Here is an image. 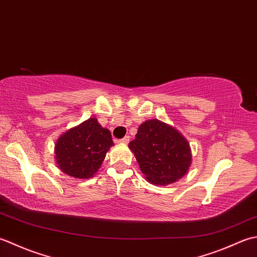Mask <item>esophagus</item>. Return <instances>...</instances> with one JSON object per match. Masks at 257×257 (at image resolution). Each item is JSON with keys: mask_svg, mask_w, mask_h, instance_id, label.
<instances>
[{"mask_svg": "<svg viewBox=\"0 0 257 257\" xmlns=\"http://www.w3.org/2000/svg\"><path fill=\"white\" fill-rule=\"evenodd\" d=\"M121 142H122V143H124V144H127V143L130 142V136H128V135L124 136V138L121 140Z\"/></svg>", "mask_w": 257, "mask_h": 257, "instance_id": "obj_1", "label": "esophagus"}]
</instances>
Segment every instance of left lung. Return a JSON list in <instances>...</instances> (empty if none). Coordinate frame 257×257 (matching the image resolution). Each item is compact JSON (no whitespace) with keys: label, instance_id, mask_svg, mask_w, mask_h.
<instances>
[{"label":"left lung","instance_id":"left-lung-1","mask_svg":"<svg viewBox=\"0 0 257 257\" xmlns=\"http://www.w3.org/2000/svg\"><path fill=\"white\" fill-rule=\"evenodd\" d=\"M128 148L152 184L166 185L177 181L186 174L192 162L190 144L184 136L159 119L141 124Z\"/></svg>","mask_w":257,"mask_h":257}]
</instances>
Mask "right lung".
<instances>
[{
	"mask_svg": "<svg viewBox=\"0 0 257 257\" xmlns=\"http://www.w3.org/2000/svg\"><path fill=\"white\" fill-rule=\"evenodd\" d=\"M113 145L111 133L96 118H88L57 140L56 163L65 174L76 179H90L102 165Z\"/></svg>",
	"mask_w": 257,
	"mask_h": 257,
	"instance_id": "obj_1",
	"label": "right lung"
}]
</instances>
